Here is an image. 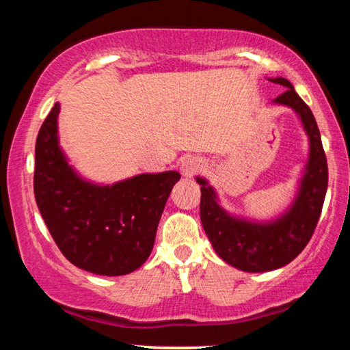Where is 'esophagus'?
<instances>
[{
    "mask_svg": "<svg viewBox=\"0 0 350 350\" xmlns=\"http://www.w3.org/2000/svg\"><path fill=\"white\" fill-rule=\"evenodd\" d=\"M199 170H202V163H200V161H198L196 157L187 156L182 159L180 171L185 177H193L194 174L199 173Z\"/></svg>",
    "mask_w": 350,
    "mask_h": 350,
    "instance_id": "obj_1",
    "label": "esophagus"
}]
</instances>
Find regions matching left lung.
Wrapping results in <instances>:
<instances>
[{
	"label": "left lung",
	"instance_id": "8db88e82",
	"mask_svg": "<svg viewBox=\"0 0 350 350\" xmlns=\"http://www.w3.org/2000/svg\"><path fill=\"white\" fill-rule=\"evenodd\" d=\"M270 81L286 88L273 103L292 108L309 135V161L290 208L270 222L234 217L217 204L208 182L196 177L200 185V221L213 248L225 262L250 273L284 267L304 250L315 232L327 191V161L315 117L288 80L278 77Z\"/></svg>",
	"mask_w": 350,
	"mask_h": 350
}]
</instances>
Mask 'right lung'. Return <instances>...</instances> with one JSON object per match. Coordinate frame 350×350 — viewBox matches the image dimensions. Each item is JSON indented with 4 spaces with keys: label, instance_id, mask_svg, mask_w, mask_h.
<instances>
[{
    "label": "right lung",
    "instance_id": "1",
    "mask_svg": "<svg viewBox=\"0 0 350 350\" xmlns=\"http://www.w3.org/2000/svg\"><path fill=\"white\" fill-rule=\"evenodd\" d=\"M55 103L35 144L33 193L60 252L79 269L120 276L137 270L151 254L157 225L177 171L139 174L97 185L75 173L58 145Z\"/></svg>",
    "mask_w": 350,
    "mask_h": 350
}]
</instances>
